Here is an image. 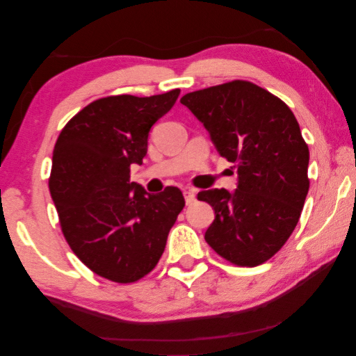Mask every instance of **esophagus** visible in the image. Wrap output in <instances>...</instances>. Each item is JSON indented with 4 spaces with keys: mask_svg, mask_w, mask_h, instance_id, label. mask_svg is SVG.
I'll use <instances>...</instances> for the list:
<instances>
[{
    "mask_svg": "<svg viewBox=\"0 0 356 356\" xmlns=\"http://www.w3.org/2000/svg\"><path fill=\"white\" fill-rule=\"evenodd\" d=\"M184 198H186V204H192L195 202V189L186 188L184 189Z\"/></svg>",
    "mask_w": 356,
    "mask_h": 356,
    "instance_id": "1",
    "label": "esophagus"
}]
</instances>
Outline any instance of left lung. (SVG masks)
<instances>
[{
  "label": "left lung",
  "mask_w": 356,
  "mask_h": 356,
  "mask_svg": "<svg viewBox=\"0 0 356 356\" xmlns=\"http://www.w3.org/2000/svg\"><path fill=\"white\" fill-rule=\"evenodd\" d=\"M181 103L239 175L233 194L198 192L216 213L204 239L234 266L266 263L294 232L309 189V149L296 115L283 99L242 79L186 93Z\"/></svg>",
  "instance_id": "left-lung-1"
}]
</instances>
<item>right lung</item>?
<instances>
[{"label": "right lung", "instance_id": "1", "mask_svg": "<svg viewBox=\"0 0 356 356\" xmlns=\"http://www.w3.org/2000/svg\"><path fill=\"white\" fill-rule=\"evenodd\" d=\"M178 95L98 98L56 140L48 186L60 229L73 253L111 282L134 283L152 272L184 208L178 188L152 195L129 181L131 164L147 154L149 128Z\"/></svg>", "mask_w": 356, "mask_h": 356}]
</instances>
